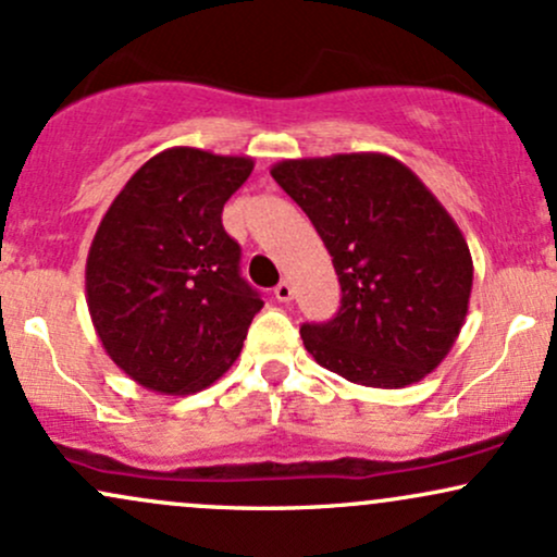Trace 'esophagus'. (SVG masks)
Returning a JSON list of instances; mask_svg holds the SVG:
<instances>
[{"label": "esophagus", "mask_w": 557, "mask_h": 557, "mask_svg": "<svg viewBox=\"0 0 557 557\" xmlns=\"http://www.w3.org/2000/svg\"><path fill=\"white\" fill-rule=\"evenodd\" d=\"M274 298H277L280 304H290V300H293V285L287 283V280H283V283L274 287Z\"/></svg>", "instance_id": "1"}]
</instances>
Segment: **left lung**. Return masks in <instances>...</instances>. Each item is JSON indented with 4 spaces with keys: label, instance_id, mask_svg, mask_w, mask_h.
<instances>
[{
    "label": "left lung",
    "instance_id": "left-lung-1",
    "mask_svg": "<svg viewBox=\"0 0 557 557\" xmlns=\"http://www.w3.org/2000/svg\"><path fill=\"white\" fill-rule=\"evenodd\" d=\"M272 177L327 246L341 311L304 324L319 367L367 387H406L443 363L469 311L474 261L443 203L395 157L283 159Z\"/></svg>",
    "mask_w": 557,
    "mask_h": 557
}]
</instances>
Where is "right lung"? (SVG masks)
Listing matches in <instances>:
<instances>
[{"label": "right lung", "instance_id": "right-lung-1", "mask_svg": "<svg viewBox=\"0 0 557 557\" xmlns=\"http://www.w3.org/2000/svg\"><path fill=\"white\" fill-rule=\"evenodd\" d=\"M251 170V157L172 146L101 216L86 259L88 314L107 356L140 387L198 393L238 359L264 300L240 277L222 207Z\"/></svg>", "mask_w": 557, "mask_h": 557}]
</instances>
